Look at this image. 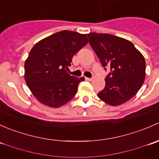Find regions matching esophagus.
Masks as SVG:
<instances>
[{
    "label": "esophagus",
    "mask_w": 159,
    "mask_h": 159,
    "mask_svg": "<svg viewBox=\"0 0 159 159\" xmlns=\"http://www.w3.org/2000/svg\"><path fill=\"white\" fill-rule=\"evenodd\" d=\"M92 79L91 78H87V77H85V80L86 81H91V80Z\"/></svg>",
    "instance_id": "esophagus-1"
}]
</instances>
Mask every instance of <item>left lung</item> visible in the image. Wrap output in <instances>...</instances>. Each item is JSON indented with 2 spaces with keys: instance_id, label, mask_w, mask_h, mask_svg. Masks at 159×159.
I'll return each mask as SVG.
<instances>
[{
  "instance_id": "8db88e82",
  "label": "left lung",
  "mask_w": 159,
  "mask_h": 159,
  "mask_svg": "<svg viewBox=\"0 0 159 159\" xmlns=\"http://www.w3.org/2000/svg\"><path fill=\"white\" fill-rule=\"evenodd\" d=\"M89 44L102 66L110 70L98 97L117 106L134 97L145 78V61L131 41L110 34H88Z\"/></svg>"
}]
</instances>
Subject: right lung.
Segmentation results:
<instances>
[{
  "label": "right lung",
  "instance_id": "1",
  "mask_svg": "<svg viewBox=\"0 0 159 159\" xmlns=\"http://www.w3.org/2000/svg\"><path fill=\"white\" fill-rule=\"evenodd\" d=\"M88 42L86 34L62 30L34 44L25 61V79L38 102L59 108L75 97L84 78L70 76L66 70L73 56Z\"/></svg>",
  "mask_w": 159,
  "mask_h": 159
}]
</instances>
